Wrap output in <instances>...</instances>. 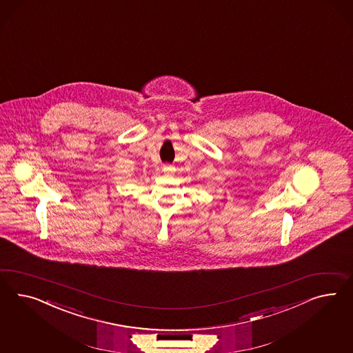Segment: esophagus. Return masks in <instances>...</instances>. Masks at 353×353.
I'll return each mask as SVG.
<instances>
[{"label":"esophagus","mask_w":353,"mask_h":353,"mask_svg":"<svg viewBox=\"0 0 353 353\" xmlns=\"http://www.w3.org/2000/svg\"><path fill=\"white\" fill-rule=\"evenodd\" d=\"M172 170H173V165L170 164V163H164V164H163V171L171 172Z\"/></svg>","instance_id":"1"}]
</instances>
